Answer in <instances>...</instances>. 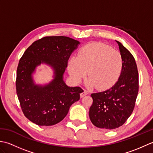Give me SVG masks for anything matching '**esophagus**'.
<instances>
[{"label": "esophagus", "mask_w": 153, "mask_h": 153, "mask_svg": "<svg viewBox=\"0 0 153 153\" xmlns=\"http://www.w3.org/2000/svg\"><path fill=\"white\" fill-rule=\"evenodd\" d=\"M89 93V92L88 91H87V90H84L83 91L82 93H81L80 94V96H81V97H83L84 96H85V95H87V94H88Z\"/></svg>", "instance_id": "esophagus-1"}]
</instances>
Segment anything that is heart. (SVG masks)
Returning <instances> with one entry per match:
<instances>
[{
	"label": "heart",
	"instance_id": "heart-1",
	"mask_svg": "<svg viewBox=\"0 0 153 153\" xmlns=\"http://www.w3.org/2000/svg\"><path fill=\"white\" fill-rule=\"evenodd\" d=\"M122 68L123 59L119 51L101 43H91L81 48L78 56L71 58L68 70L76 82H80L88 73L87 85L105 89L116 82Z\"/></svg>",
	"mask_w": 153,
	"mask_h": 153
}]
</instances>
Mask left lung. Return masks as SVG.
<instances>
[{
  "label": "left lung",
  "instance_id": "1",
  "mask_svg": "<svg viewBox=\"0 0 153 153\" xmlns=\"http://www.w3.org/2000/svg\"><path fill=\"white\" fill-rule=\"evenodd\" d=\"M123 59L120 76L114 85L105 91L92 93L89 118L97 128L114 129L122 126L134 109L139 91V74L134 57L117 41Z\"/></svg>",
  "mask_w": 153,
  "mask_h": 153
}]
</instances>
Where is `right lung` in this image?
<instances>
[{
  "instance_id": "1",
  "label": "right lung",
  "mask_w": 153,
  "mask_h": 153,
  "mask_svg": "<svg viewBox=\"0 0 153 153\" xmlns=\"http://www.w3.org/2000/svg\"><path fill=\"white\" fill-rule=\"evenodd\" d=\"M78 41L64 36H48L33 42L19 61L16 88L22 112L38 126H53L62 120L83 90L66 85L63 75ZM41 63L54 69V79L45 86L35 85L32 74Z\"/></svg>"
}]
</instances>
